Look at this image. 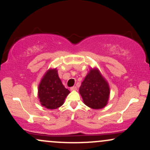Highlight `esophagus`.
<instances>
[{"mask_svg":"<svg viewBox=\"0 0 150 150\" xmlns=\"http://www.w3.org/2000/svg\"><path fill=\"white\" fill-rule=\"evenodd\" d=\"M76 89H77V87H75V86H74V87H72L71 88H70V90L71 91H75V90H76Z\"/></svg>","mask_w":150,"mask_h":150,"instance_id":"obj_1","label":"esophagus"}]
</instances>
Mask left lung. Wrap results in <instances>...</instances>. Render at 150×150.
Returning <instances> with one entry per match:
<instances>
[{
  "label": "left lung",
  "mask_w": 150,
  "mask_h": 150,
  "mask_svg": "<svg viewBox=\"0 0 150 150\" xmlns=\"http://www.w3.org/2000/svg\"><path fill=\"white\" fill-rule=\"evenodd\" d=\"M79 92L84 104L93 109H101L108 104L109 85L97 68L89 70L81 83Z\"/></svg>",
  "instance_id": "8db88e82"
}]
</instances>
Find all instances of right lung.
I'll return each mask as SVG.
<instances>
[{"label":"right lung","mask_w":150,"mask_h":150,"mask_svg":"<svg viewBox=\"0 0 150 150\" xmlns=\"http://www.w3.org/2000/svg\"><path fill=\"white\" fill-rule=\"evenodd\" d=\"M69 93L58 77L56 68H49L46 72L38 87V97L41 104L51 110L59 108L64 104Z\"/></svg>","instance_id":"add662e5"}]
</instances>
